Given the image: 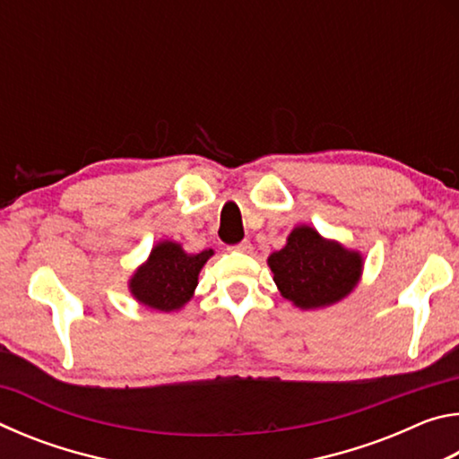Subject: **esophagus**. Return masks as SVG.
Listing matches in <instances>:
<instances>
[{
    "mask_svg": "<svg viewBox=\"0 0 459 459\" xmlns=\"http://www.w3.org/2000/svg\"><path fill=\"white\" fill-rule=\"evenodd\" d=\"M230 251H238V253H253V245L248 243V240H243V243H238L235 247H230Z\"/></svg>",
    "mask_w": 459,
    "mask_h": 459,
    "instance_id": "obj_1",
    "label": "esophagus"
}]
</instances>
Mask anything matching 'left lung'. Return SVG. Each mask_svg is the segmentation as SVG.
I'll return each instance as SVG.
<instances>
[{
	"mask_svg": "<svg viewBox=\"0 0 459 459\" xmlns=\"http://www.w3.org/2000/svg\"><path fill=\"white\" fill-rule=\"evenodd\" d=\"M267 265L279 293L299 309H322L348 298L364 269L360 251L325 238L309 224H298Z\"/></svg>",
	"mask_w": 459,
	"mask_h": 459,
	"instance_id": "obj_1",
	"label": "left lung"
}]
</instances>
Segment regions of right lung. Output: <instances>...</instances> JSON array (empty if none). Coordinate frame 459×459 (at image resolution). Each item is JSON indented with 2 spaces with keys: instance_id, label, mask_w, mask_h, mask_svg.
I'll list each match as a JSON object with an SVG mask.
<instances>
[{
  "instance_id": "obj_1",
  "label": "right lung",
  "mask_w": 459,
  "mask_h": 459,
  "mask_svg": "<svg viewBox=\"0 0 459 459\" xmlns=\"http://www.w3.org/2000/svg\"><path fill=\"white\" fill-rule=\"evenodd\" d=\"M212 255V248L186 253L176 240H160L129 277V293L155 312H178L194 298L200 271Z\"/></svg>"
}]
</instances>
